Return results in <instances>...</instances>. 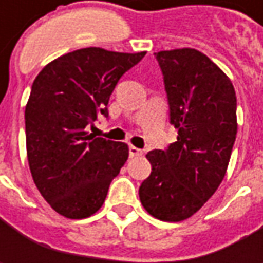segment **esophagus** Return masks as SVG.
Returning <instances> with one entry per match:
<instances>
[{
	"mask_svg": "<svg viewBox=\"0 0 263 263\" xmlns=\"http://www.w3.org/2000/svg\"><path fill=\"white\" fill-rule=\"evenodd\" d=\"M128 154H130V157H139V155H142V151L136 146H128Z\"/></svg>",
	"mask_w": 263,
	"mask_h": 263,
	"instance_id": "1",
	"label": "esophagus"
}]
</instances>
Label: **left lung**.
Returning <instances> with one entry per match:
<instances>
[{
    "mask_svg": "<svg viewBox=\"0 0 263 263\" xmlns=\"http://www.w3.org/2000/svg\"><path fill=\"white\" fill-rule=\"evenodd\" d=\"M155 58L178 135L165 151L146 155L152 171L139 197L152 217L178 222L196 214L226 176L237 135V98L226 73L196 49L159 51Z\"/></svg>",
    "mask_w": 263,
    "mask_h": 263,
    "instance_id": "left-lung-1",
    "label": "left lung"
}]
</instances>
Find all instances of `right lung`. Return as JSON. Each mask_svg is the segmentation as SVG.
<instances>
[{"label": "right lung", "mask_w": 263, "mask_h": 263, "mask_svg": "<svg viewBox=\"0 0 263 263\" xmlns=\"http://www.w3.org/2000/svg\"><path fill=\"white\" fill-rule=\"evenodd\" d=\"M146 52L83 48L51 61L36 76L25 111L26 149L37 190L60 215H93L128 158V146L87 135L118 80Z\"/></svg>", "instance_id": "add662e5"}]
</instances>
